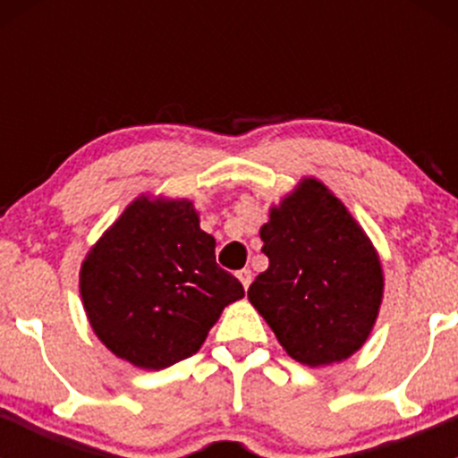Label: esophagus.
Instances as JSON below:
<instances>
[{"mask_svg":"<svg viewBox=\"0 0 458 458\" xmlns=\"http://www.w3.org/2000/svg\"><path fill=\"white\" fill-rule=\"evenodd\" d=\"M237 276H239V281H242L243 288H248V285L252 284V272L248 270V267H243V270H239Z\"/></svg>","mask_w":458,"mask_h":458,"instance_id":"34e87169","label":"esophagus"}]
</instances>
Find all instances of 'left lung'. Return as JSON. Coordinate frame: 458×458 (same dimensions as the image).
Listing matches in <instances>:
<instances>
[{
	"label": "left lung",
	"instance_id": "obj_1",
	"mask_svg": "<svg viewBox=\"0 0 458 458\" xmlns=\"http://www.w3.org/2000/svg\"><path fill=\"white\" fill-rule=\"evenodd\" d=\"M270 266L248 299L285 352L317 368L366 344L383 299V270L361 225L321 182L308 177L261 225Z\"/></svg>",
	"mask_w": 458,
	"mask_h": 458
}]
</instances>
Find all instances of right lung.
Listing matches in <instances>:
<instances>
[{
  "label": "right lung",
  "mask_w": 458,
  "mask_h": 458,
  "mask_svg": "<svg viewBox=\"0 0 458 458\" xmlns=\"http://www.w3.org/2000/svg\"><path fill=\"white\" fill-rule=\"evenodd\" d=\"M101 344L146 370L192 357L243 285L216 266L215 237L188 199L140 197L90 248L80 272Z\"/></svg>",
  "instance_id": "obj_1"
}]
</instances>
